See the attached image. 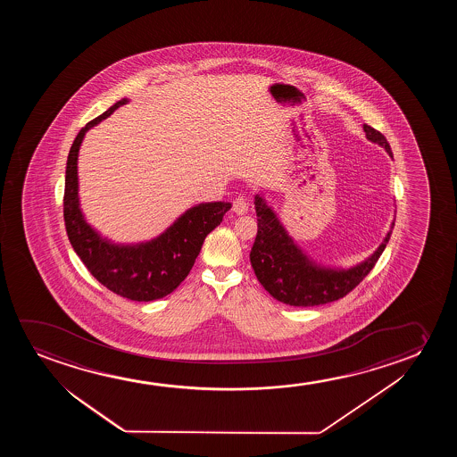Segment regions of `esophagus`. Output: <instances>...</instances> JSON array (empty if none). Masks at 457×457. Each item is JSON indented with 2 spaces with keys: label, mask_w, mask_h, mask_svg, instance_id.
I'll return each mask as SVG.
<instances>
[{
  "label": "esophagus",
  "mask_w": 457,
  "mask_h": 457,
  "mask_svg": "<svg viewBox=\"0 0 457 457\" xmlns=\"http://www.w3.org/2000/svg\"><path fill=\"white\" fill-rule=\"evenodd\" d=\"M232 211L237 213V215H245L248 212V201L244 196H237L234 203H232Z\"/></svg>",
  "instance_id": "esophagus-1"
}]
</instances>
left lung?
Returning a JSON list of instances; mask_svg holds the SVG:
<instances>
[{"label":"left lung","instance_id":"obj_1","mask_svg":"<svg viewBox=\"0 0 457 457\" xmlns=\"http://www.w3.org/2000/svg\"><path fill=\"white\" fill-rule=\"evenodd\" d=\"M363 131L370 142L379 145L387 151L388 156L394 157L390 145L381 132L369 125H363ZM254 207L257 236L251 248V267L263 288L273 298L288 306H320L350 294L375 267L382 251L387 246L395 226V221H392L382 244L367 259L348 269H342L315 262L312 257L307 256L306 251L288 234L262 194L254 196Z\"/></svg>","mask_w":457,"mask_h":457}]
</instances>
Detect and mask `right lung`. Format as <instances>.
Masks as SVG:
<instances>
[{
  "label": "right lung",
  "mask_w": 457,
  "mask_h": 457,
  "mask_svg": "<svg viewBox=\"0 0 457 457\" xmlns=\"http://www.w3.org/2000/svg\"><path fill=\"white\" fill-rule=\"evenodd\" d=\"M128 103V98L117 101L76 136L65 170L63 220L70 244L96 281L128 300L153 301L171 294L186 279L207 234L221 223L232 204L226 201L195 204L162 234L146 242L115 244L103 237L82 212L78 156L88 129Z\"/></svg>",
  "instance_id": "1"
}]
</instances>
